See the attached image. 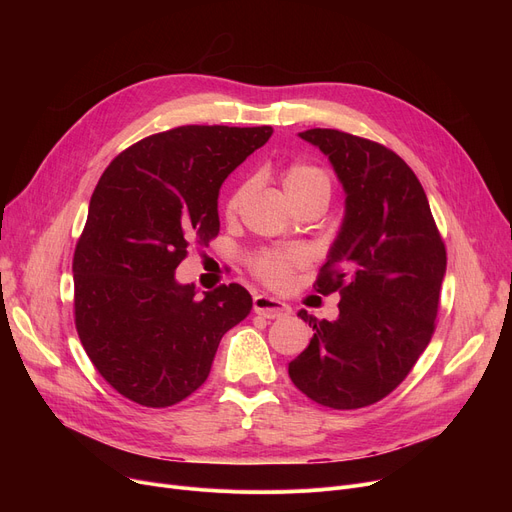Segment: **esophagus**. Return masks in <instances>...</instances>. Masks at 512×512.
Segmentation results:
<instances>
[{"label": "esophagus", "instance_id": "1", "mask_svg": "<svg viewBox=\"0 0 512 512\" xmlns=\"http://www.w3.org/2000/svg\"><path fill=\"white\" fill-rule=\"evenodd\" d=\"M253 309L257 315L267 317V319H278L290 313V307L274 297H267V294H257L253 297Z\"/></svg>", "mask_w": 512, "mask_h": 512}]
</instances>
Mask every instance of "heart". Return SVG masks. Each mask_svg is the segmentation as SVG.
Instances as JSON below:
<instances>
[{
    "label": "heart",
    "instance_id": "1",
    "mask_svg": "<svg viewBox=\"0 0 512 512\" xmlns=\"http://www.w3.org/2000/svg\"><path fill=\"white\" fill-rule=\"evenodd\" d=\"M282 186L294 207L309 201L328 203L332 195V178L311 161H292L282 170ZM249 182H238L226 197L224 209L228 215L236 213L242 199L247 195ZM305 253L299 247H282V249H259L249 257V270L255 278L272 288H282L288 284L290 276L297 267L305 263Z\"/></svg>",
    "mask_w": 512,
    "mask_h": 512
}]
</instances>
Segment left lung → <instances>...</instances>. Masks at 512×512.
<instances>
[{"label": "left lung", "mask_w": 512, "mask_h": 512, "mask_svg": "<svg viewBox=\"0 0 512 512\" xmlns=\"http://www.w3.org/2000/svg\"><path fill=\"white\" fill-rule=\"evenodd\" d=\"M301 139L332 161L346 215L313 284L340 294V315L299 313L313 338L288 375L317 405L361 409L396 390L432 340L446 247L419 178L392 149L334 128Z\"/></svg>", "instance_id": "obj_1"}]
</instances>
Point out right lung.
I'll use <instances>...</instances> for the list:
<instances>
[{"mask_svg": "<svg viewBox=\"0 0 512 512\" xmlns=\"http://www.w3.org/2000/svg\"><path fill=\"white\" fill-rule=\"evenodd\" d=\"M272 126H178L124 149L101 174L74 259V324L101 378L124 398L166 409L207 380L222 336L251 313L240 284L197 299L178 284L188 247L220 232L228 174Z\"/></svg>", "mask_w": 512, "mask_h": 512, "instance_id": "right-lung-1", "label": "right lung"}]
</instances>
